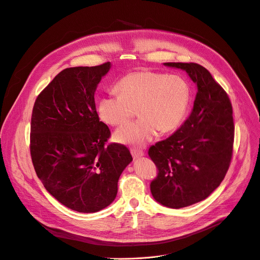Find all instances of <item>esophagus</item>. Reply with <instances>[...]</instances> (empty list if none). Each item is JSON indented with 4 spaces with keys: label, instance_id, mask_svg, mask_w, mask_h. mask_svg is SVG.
<instances>
[{
    "label": "esophagus",
    "instance_id": "obj_1",
    "mask_svg": "<svg viewBox=\"0 0 260 260\" xmlns=\"http://www.w3.org/2000/svg\"><path fill=\"white\" fill-rule=\"evenodd\" d=\"M131 155H132V157L134 159H138V158H140L142 156H145V153H143L140 150H131Z\"/></svg>",
    "mask_w": 260,
    "mask_h": 260
}]
</instances>
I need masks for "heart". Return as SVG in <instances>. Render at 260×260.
Returning <instances> with one entry per match:
<instances>
[{"label": "heart", "instance_id": "obj_1", "mask_svg": "<svg viewBox=\"0 0 260 260\" xmlns=\"http://www.w3.org/2000/svg\"><path fill=\"white\" fill-rule=\"evenodd\" d=\"M119 94L110 93L98 104L100 119L107 125L126 124L138 109L141 118L114 134L120 143L142 148L158 134L176 130L183 122L191 101L189 83L179 75L143 70L124 76L117 83Z\"/></svg>", "mask_w": 260, "mask_h": 260}]
</instances>
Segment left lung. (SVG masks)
<instances>
[{"label": "left lung", "mask_w": 260, "mask_h": 260, "mask_svg": "<svg viewBox=\"0 0 260 260\" xmlns=\"http://www.w3.org/2000/svg\"><path fill=\"white\" fill-rule=\"evenodd\" d=\"M185 70L197 86L193 109L181 128L157 142L149 156L158 168L151 192L159 204L181 209L219 187L233 158V106L212 74L196 63H164Z\"/></svg>", "instance_id": "left-lung-1"}]
</instances>
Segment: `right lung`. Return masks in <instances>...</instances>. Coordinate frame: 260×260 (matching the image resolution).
Masks as SVG:
<instances>
[{
  "label": "right lung",
  "instance_id": "add662e5",
  "mask_svg": "<svg viewBox=\"0 0 260 260\" xmlns=\"http://www.w3.org/2000/svg\"><path fill=\"white\" fill-rule=\"evenodd\" d=\"M109 62L72 67L38 95L32 112L30 151L37 177L59 203L79 213L108 207L132 161L120 143H105L110 130L99 121L95 92Z\"/></svg>",
  "mask_w": 260,
  "mask_h": 260
}]
</instances>
